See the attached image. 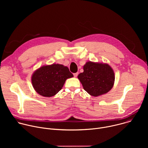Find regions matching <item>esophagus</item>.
I'll return each instance as SVG.
<instances>
[{"mask_svg": "<svg viewBox=\"0 0 148 148\" xmlns=\"http://www.w3.org/2000/svg\"><path fill=\"white\" fill-rule=\"evenodd\" d=\"M78 73H74V77H77V75H78Z\"/></svg>", "mask_w": 148, "mask_h": 148, "instance_id": "obj_1", "label": "esophagus"}]
</instances>
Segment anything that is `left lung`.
Wrapping results in <instances>:
<instances>
[{"label":"left lung","mask_w":148,"mask_h":148,"mask_svg":"<svg viewBox=\"0 0 148 148\" xmlns=\"http://www.w3.org/2000/svg\"><path fill=\"white\" fill-rule=\"evenodd\" d=\"M83 73L77 78L84 90L90 95L98 97L108 92L115 82V74L107 63L87 61L83 66Z\"/></svg>","instance_id":"8db88e82"}]
</instances>
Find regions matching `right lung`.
Wrapping results in <instances>:
<instances>
[{"label":"right lung","mask_w":148,"mask_h":148,"mask_svg":"<svg viewBox=\"0 0 148 148\" xmlns=\"http://www.w3.org/2000/svg\"><path fill=\"white\" fill-rule=\"evenodd\" d=\"M73 77L67 66L54 63L44 65L36 70L31 80L37 94L45 97H51L62 89L67 79Z\"/></svg>","instance_id":"right-lung-1"}]
</instances>
